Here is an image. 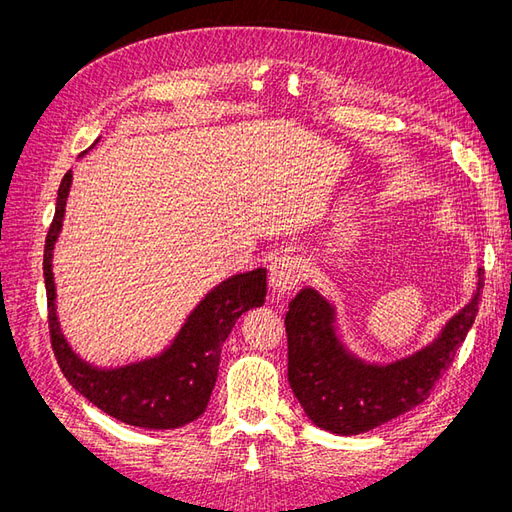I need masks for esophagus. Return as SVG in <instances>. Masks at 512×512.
I'll use <instances>...</instances> for the list:
<instances>
[{
    "mask_svg": "<svg viewBox=\"0 0 512 512\" xmlns=\"http://www.w3.org/2000/svg\"><path fill=\"white\" fill-rule=\"evenodd\" d=\"M303 262L294 256H280L271 262L269 267V286L273 294L282 297L301 282Z\"/></svg>",
    "mask_w": 512,
    "mask_h": 512,
    "instance_id": "34e87169",
    "label": "esophagus"
}]
</instances>
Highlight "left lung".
I'll use <instances>...</instances> for the list:
<instances>
[{
  "label": "left lung",
  "mask_w": 512,
  "mask_h": 512,
  "mask_svg": "<svg viewBox=\"0 0 512 512\" xmlns=\"http://www.w3.org/2000/svg\"><path fill=\"white\" fill-rule=\"evenodd\" d=\"M476 275L470 303L444 324L438 337L391 363H369L354 354L339 333L335 305L314 286L301 288L284 322L288 382L309 421L337 436H359L421 406L472 329L480 269Z\"/></svg>",
  "instance_id": "1"
}]
</instances>
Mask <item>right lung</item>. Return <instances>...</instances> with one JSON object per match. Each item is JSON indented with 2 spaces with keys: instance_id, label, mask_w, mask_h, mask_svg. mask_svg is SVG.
I'll return each mask as SVG.
<instances>
[{
  "instance_id": "obj_1",
  "label": "right lung",
  "mask_w": 512,
  "mask_h": 512,
  "mask_svg": "<svg viewBox=\"0 0 512 512\" xmlns=\"http://www.w3.org/2000/svg\"><path fill=\"white\" fill-rule=\"evenodd\" d=\"M85 153H81V158ZM70 185L72 170L61 179L55 218L44 243L49 329L61 371L91 404L126 425L177 429L196 421L207 410L215 380H218L222 344L232 327L247 309L265 305L267 269L237 273L209 290L205 299L185 318L173 342L160 354L121 367L91 365L72 350L57 316L53 250L64 226Z\"/></svg>"
}]
</instances>
